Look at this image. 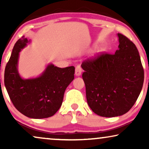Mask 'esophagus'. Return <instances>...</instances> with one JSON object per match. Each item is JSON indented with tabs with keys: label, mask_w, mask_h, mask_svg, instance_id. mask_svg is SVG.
Segmentation results:
<instances>
[{
	"label": "esophagus",
	"mask_w": 149,
	"mask_h": 149,
	"mask_svg": "<svg viewBox=\"0 0 149 149\" xmlns=\"http://www.w3.org/2000/svg\"><path fill=\"white\" fill-rule=\"evenodd\" d=\"M81 72H82V68L80 66H77L76 68H75V75L77 77L80 76L81 74Z\"/></svg>",
	"instance_id": "1"
}]
</instances>
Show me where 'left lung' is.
Wrapping results in <instances>:
<instances>
[{
    "mask_svg": "<svg viewBox=\"0 0 149 149\" xmlns=\"http://www.w3.org/2000/svg\"><path fill=\"white\" fill-rule=\"evenodd\" d=\"M119 49L81 64L89 107L104 117L123 115L137 100L144 83V70L135 45L118 33Z\"/></svg>",
    "mask_w": 149,
    "mask_h": 149,
    "instance_id": "8db88e82",
    "label": "left lung"
}]
</instances>
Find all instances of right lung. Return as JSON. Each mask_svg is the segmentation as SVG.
I'll return each instance as SVG.
<instances>
[{
	"label": "right lung",
	"instance_id": "right-lung-1",
	"mask_svg": "<svg viewBox=\"0 0 149 149\" xmlns=\"http://www.w3.org/2000/svg\"><path fill=\"white\" fill-rule=\"evenodd\" d=\"M31 40L22 36L13 47L6 65L4 82L18 111L32 119L52 117L62 106L65 90L74 78V67L61 68L50 63L39 76L24 79L18 71L19 52Z\"/></svg>",
	"mask_w": 149,
	"mask_h": 149
}]
</instances>
